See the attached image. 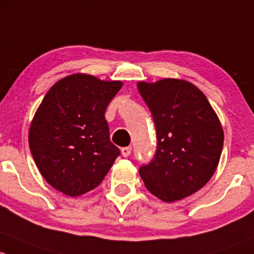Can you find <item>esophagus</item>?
<instances>
[{"mask_svg":"<svg viewBox=\"0 0 254 254\" xmlns=\"http://www.w3.org/2000/svg\"><path fill=\"white\" fill-rule=\"evenodd\" d=\"M130 151H132V146H125V148L121 149V154L127 158V156L130 155Z\"/></svg>","mask_w":254,"mask_h":254,"instance_id":"esophagus-1","label":"esophagus"}]
</instances>
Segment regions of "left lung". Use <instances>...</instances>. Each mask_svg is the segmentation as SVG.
<instances>
[{"instance_id":"left-lung-1","label":"left lung","mask_w":254,"mask_h":254,"mask_svg":"<svg viewBox=\"0 0 254 254\" xmlns=\"http://www.w3.org/2000/svg\"><path fill=\"white\" fill-rule=\"evenodd\" d=\"M156 128L154 159L139 167L150 193L164 202L193 194L215 172L224 145L220 121L192 83L165 78L138 83Z\"/></svg>"}]
</instances>
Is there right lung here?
I'll return each instance as SVG.
<instances>
[{"label":"right lung","instance_id":"obj_1","mask_svg":"<svg viewBox=\"0 0 254 254\" xmlns=\"http://www.w3.org/2000/svg\"><path fill=\"white\" fill-rule=\"evenodd\" d=\"M122 88L83 73L54 84L36 110L29 146L44 179L60 192L77 197L94 190L120 155L110 140L105 111Z\"/></svg>","mask_w":254,"mask_h":254}]
</instances>
